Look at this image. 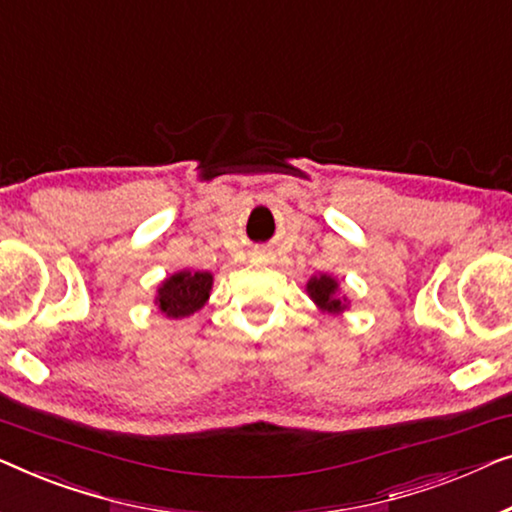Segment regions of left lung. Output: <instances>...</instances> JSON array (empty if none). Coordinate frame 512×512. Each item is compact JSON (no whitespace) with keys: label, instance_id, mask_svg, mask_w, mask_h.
<instances>
[{"label":"left lung","instance_id":"8db88e82","mask_svg":"<svg viewBox=\"0 0 512 512\" xmlns=\"http://www.w3.org/2000/svg\"><path fill=\"white\" fill-rule=\"evenodd\" d=\"M306 294L313 299L315 308L327 315H341L350 306V299L343 294L338 278L329 276V273H318L308 280Z\"/></svg>","mask_w":512,"mask_h":512}]
</instances>
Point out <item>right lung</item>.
<instances>
[{
  "instance_id": "obj_1",
  "label": "right lung",
  "mask_w": 512,
  "mask_h": 512,
  "mask_svg": "<svg viewBox=\"0 0 512 512\" xmlns=\"http://www.w3.org/2000/svg\"><path fill=\"white\" fill-rule=\"evenodd\" d=\"M213 290L211 271H176L164 278L155 290V306L169 320L190 318L206 306Z\"/></svg>"
}]
</instances>
